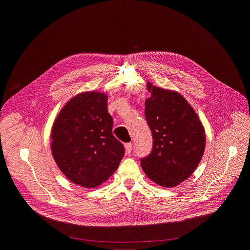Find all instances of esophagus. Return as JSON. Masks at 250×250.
Returning <instances> with one entry per match:
<instances>
[{
    "label": "esophagus",
    "mask_w": 250,
    "mask_h": 250,
    "mask_svg": "<svg viewBox=\"0 0 250 250\" xmlns=\"http://www.w3.org/2000/svg\"><path fill=\"white\" fill-rule=\"evenodd\" d=\"M125 152H126L127 154L131 152V150H132V145L130 144V142H128V144H125Z\"/></svg>",
    "instance_id": "esophagus-1"
}]
</instances>
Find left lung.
<instances>
[{"label": "left lung", "mask_w": 250, "mask_h": 250, "mask_svg": "<svg viewBox=\"0 0 250 250\" xmlns=\"http://www.w3.org/2000/svg\"><path fill=\"white\" fill-rule=\"evenodd\" d=\"M150 97L145 116L152 132V150L141 167L154 183L174 187L185 181L199 165L206 146L204 126L179 93L147 83Z\"/></svg>", "instance_id": "left-lung-1"}]
</instances>
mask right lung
<instances>
[{"label":"right lung","instance_id":"1","mask_svg":"<svg viewBox=\"0 0 250 250\" xmlns=\"http://www.w3.org/2000/svg\"><path fill=\"white\" fill-rule=\"evenodd\" d=\"M108 96L85 92L71 99L58 114L51 130L53 158L68 179L95 188L115 173L125 147L113 134Z\"/></svg>","mask_w":250,"mask_h":250}]
</instances>
